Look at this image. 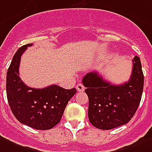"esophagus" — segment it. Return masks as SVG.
<instances>
[{"label":"esophagus","mask_w":152,"mask_h":152,"mask_svg":"<svg viewBox=\"0 0 152 152\" xmlns=\"http://www.w3.org/2000/svg\"><path fill=\"white\" fill-rule=\"evenodd\" d=\"M76 89L79 91V92H83V91L85 90V87H84V85H82V84H80V83H79L78 85H76Z\"/></svg>","instance_id":"obj_1"}]
</instances>
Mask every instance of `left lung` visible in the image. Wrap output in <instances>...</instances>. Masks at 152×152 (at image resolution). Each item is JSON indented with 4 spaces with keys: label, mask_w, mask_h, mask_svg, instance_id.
I'll return each mask as SVG.
<instances>
[{
    "label": "left lung",
    "mask_w": 152,
    "mask_h": 152,
    "mask_svg": "<svg viewBox=\"0 0 152 152\" xmlns=\"http://www.w3.org/2000/svg\"><path fill=\"white\" fill-rule=\"evenodd\" d=\"M130 80L113 85L97 72L86 74L82 80L88 97V119L93 126L110 130L126 124L139 107L143 90L144 76L139 57L133 59Z\"/></svg>",
    "instance_id": "left-lung-1"
}]
</instances>
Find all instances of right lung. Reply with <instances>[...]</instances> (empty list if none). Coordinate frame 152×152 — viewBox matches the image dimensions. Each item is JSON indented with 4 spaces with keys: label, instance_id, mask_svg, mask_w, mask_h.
<instances>
[{
    "label": "right lung",
    "instance_id": "obj_1",
    "mask_svg": "<svg viewBox=\"0 0 152 152\" xmlns=\"http://www.w3.org/2000/svg\"><path fill=\"white\" fill-rule=\"evenodd\" d=\"M32 43L14 54L6 76V94L10 107L19 122L36 130H49L58 124L64 110L76 93L56 85L43 88L28 87L19 76L21 56Z\"/></svg>",
    "mask_w": 152,
    "mask_h": 152
}]
</instances>
